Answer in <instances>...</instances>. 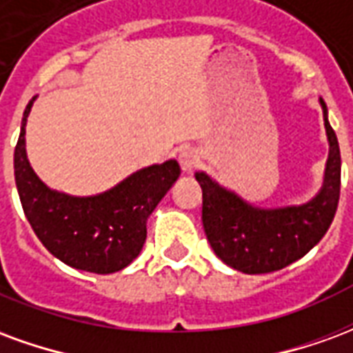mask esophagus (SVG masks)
Returning <instances> with one entry per match:
<instances>
[{
	"instance_id": "34e87169",
	"label": "esophagus",
	"mask_w": 353,
	"mask_h": 353,
	"mask_svg": "<svg viewBox=\"0 0 353 353\" xmlns=\"http://www.w3.org/2000/svg\"><path fill=\"white\" fill-rule=\"evenodd\" d=\"M179 164L185 174H192L200 166V154L194 149H185L179 154Z\"/></svg>"
}]
</instances>
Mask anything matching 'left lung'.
<instances>
[{
  "label": "left lung",
  "mask_w": 353,
  "mask_h": 353,
  "mask_svg": "<svg viewBox=\"0 0 353 353\" xmlns=\"http://www.w3.org/2000/svg\"><path fill=\"white\" fill-rule=\"evenodd\" d=\"M323 108L329 159L321 191L303 206L263 210L223 189L204 172L196 174L202 187V225L208 242L225 265L244 274H266L304 257L331 227L341 199V149Z\"/></svg>",
  "instance_id": "8db88e82"
}]
</instances>
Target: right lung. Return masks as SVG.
Wrapping results in <instances>:
<instances>
[{
	"mask_svg": "<svg viewBox=\"0 0 353 353\" xmlns=\"http://www.w3.org/2000/svg\"><path fill=\"white\" fill-rule=\"evenodd\" d=\"M32 103L34 100L24 109L14 147V181L35 236L68 266L94 274L123 270L141 252L147 217L176 183L181 174L179 164H153L96 196L52 191L35 176L26 157V121Z\"/></svg>",
	"mask_w": 353,
	"mask_h": 353,
	"instance_id": "1",
	"label": "right lung"
}]
</instances>
